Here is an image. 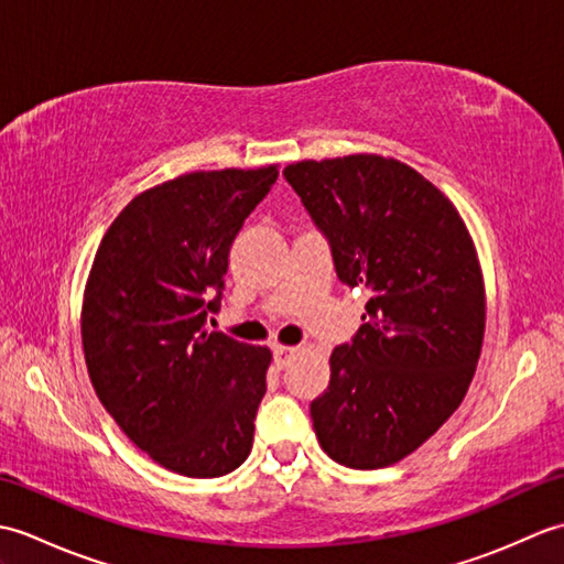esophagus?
Returning a JSON list of instances; mask_svg holds the SVG:
<instances>
[{
  "instance_id": "obj_1",
  "label": "esophagus",
  "mask_w": 564,
  "mask_h": 564,
  "mask_svg": "<svg viewBox=\"0 0 564 564\" xmlns=\"http://www.w3.org/2000/svg\"><path fill=\"white\" fill-rule=\"evenodd\" d=\"M297 354V346H273V364L275 368H285L291 358Z\"/></svg>"
}]
</instances>
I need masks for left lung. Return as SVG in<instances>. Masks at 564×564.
Instances as JSON below:
<instances>
[{"instance_id":"obj_1","label":"left lung","mask_w":564,"mask_h":564,"mask_svg":"<svg viewBox=\"0 0 564 564\" xmlns=\"http://www.w3.org/2000/svg\"><path fill=\"white\" fill-rule=\"evenodd\" d=\"M334 271L370 293L310 404L322 451L356 470L402 460L458 410L485 334V285L458 210L398 160L349 154L283 170Z\"/></svg>"}]
</instances>
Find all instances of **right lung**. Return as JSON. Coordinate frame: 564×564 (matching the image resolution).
I'll use <instances>...</instances> for the list:
<instances>
[{"label":"right lung","instance_id":"add662e5","mask_svg":"<svg viewBox=\"0 0 564 564\" xmlns=\"http://www.w3.org/2000/svg\"><path fill=\"white\" fill-rule=\"evenodd\" d=\"M279 178L261 170L194 172L135 196L106 230L82 305L91 386L123 434L186 477L247 460L271 354L223 332L227 257Z\"/></svg>","mask_w":564,"mask_h":564}]
</instances>
